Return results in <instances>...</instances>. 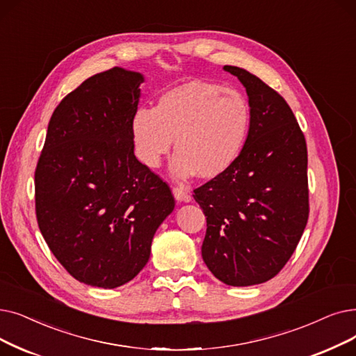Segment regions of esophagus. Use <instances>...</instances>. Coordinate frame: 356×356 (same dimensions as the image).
I'll return each mask as SVG.
<instances>
[{"label": "esophagus", "instance_id": "1", "mask_svg": "<svg viewBox=\"0 0 356 356\" xmlns=\"http://www.w3.org/2000/svg\"><path fill=\"white\" fill-rule=\"evenodd\" d=\"M173 195H175L176 200H179V202H181V200H189V199H191L189 195H188V192L184 191L183 188H179V186L173 188Z\"/></svg>", "mask_w": 356, "mask_h": 356}]
</instances>
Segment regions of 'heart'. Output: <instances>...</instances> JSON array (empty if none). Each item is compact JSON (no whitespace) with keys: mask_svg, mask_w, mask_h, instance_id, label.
Masks as SVG:
<instances>
[{"mask_svg":"<svg viewBox=\"0 0 356 356\" xmlns=\"http://www.w3.org/2000/svg\"><path fill=\"white\" fill-rule=\"evenodd\" d=\"M249 102L224 86L191 81L165 91L154 109H138L132 141L138 160L156 168L172 148L173 173L186 179H216L240 159L250 131Z\"/></svg>","mask_w":356,"mask_h":356,"instance_id":"b5f03b06","label":"heart"}]
</instances>
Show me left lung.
<instances>
[{
	"instance_id": "1",
	"label": "left lung",
	"mask_w": 356,
	"mask_h": 356,
	"mask_svg": "<svg viewBox=\"0 0 356 356\" xmlns=\"http://www.w3.org/2000/svg\"><path fill=\"white\" fill-rule=\"evenodd\" d=\"M245 87L250 131L237 163L196 188L207 216L202 259L231 286L266 282L297 249L310 213L304 134L285 99L259 76L225 65Z\"/></svg>"
}]
</instances>
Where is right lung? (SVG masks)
<instances>
[{
  "mask_svg": "<svg viewBox=\"0 0 356 356\" xmlns=\"http://www.w3.org/2000/svg\"><path fill=\"white\" fill-rule=\"evenodd\" d=\"M143 81L115 67L71 91L49 120L35 170L40 233L67 272L91 286L134 280L175 209L168 184L134 154Z\"/></svg>",
  "mask_w": 356,
  "mask_h": 356,
  "instance_id": "1",
  "label": "right lung"
}]
</instances>
